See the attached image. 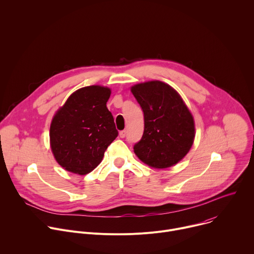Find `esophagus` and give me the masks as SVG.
Listing matches in <instances>:
<instances>
[{
  "label": "esophagus",
  "mask_w": 254,
  "mask_h": 254,
  "mask_svg": "<svg viewBox=\"0 0 254 254\" xmlns=\"http://www.w3.org/2000/svg\"><path fill=\"white\" fill-rule=\"evenodd\" d=\"M126 135H127V131H126V130H121V131H120V136H121L122 138L126 137Z\"/></svg>",
  "instance_id": "obj_1"
}]
</instances>
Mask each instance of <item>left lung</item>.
I'll list each match as a JSON object with an SVG mask.
<instances>
[{"label":"left lung","instance_id":"left-lung-1","mask_svg":"<svg viewBox=\"0 0 254 254\" xmlns=\"http://www.w3.org/2000/svg\"><path fill=\"white\" fill-rule=\"evenodd\" d=\"M131 92L143 112L144 129L134 154L156 169L176 165L190 151L195 137L194 119L180 94L162 81L135 84Z\"/></svg>","mask_w":254,"mask_h":254}]
</instances>
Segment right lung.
Returning a JSON list of instances; mask_svg holds the SVG:
<instances>
[{"mask_svg": "<svg viewBox=\"0 0 254 254\" xmlns=\"http://www.w3.org/2000/svg\"><path fill=\"white\" fill-rule=\"evenodd\" d=\"M111 89L91 85L72 93L54 116L50 146L66 171L86 175L102 161L107 147L119 134L106 102Z\"/></svg>", "mask_w": 254, "mask_h": 254, "instance_id": "1", "label": "right lung"}]
</instances>
